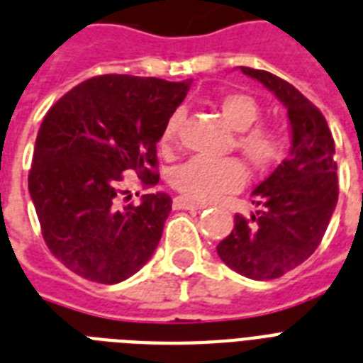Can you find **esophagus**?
<instances>
[{
    "instance_id": "34e87169",
    "label": "esophagus",
    "mask_w": 363,
    "mask_h": 363,
    "mask_svg": "<svg viewBox=\"0 0 363 363\" xmlns=\"http://www.w3.org/2000/svg\"><path fill=\"white\" fill-rule=\"evenodd\" d=\"M207 205L205 203H196L191 201V199H186V197H175V201H173V208L177 211H199V208H205Z\"/></svg>"
}]
</instances>
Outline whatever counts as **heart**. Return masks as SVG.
<instances>
[{"instance_id": "1", "label": "heart", "mask_w": 363, "mask_h": 363, "mask_svg": "<svg viewBox=\"0 0 363 363\" xmlns=\"http://www.w3.org/2000/svg\"><path fill=\"white\" fill-rule=\"evenodd\" d=\"M218 110L231 130L237 132L235 147L255 169H264L279 160L284 152V141L278 132L270 126L252 125L261 117L257 100L244 93H229L218 102ZM182 113H175L167 119L160 134V147L172 151L177 141V132L181 126ZM246 172L235 158H207L194 156L173 172V186L191 201H207L220 194L235 191L242 186Z\"/></svg>"}]
</instances>
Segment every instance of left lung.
<instances>
[{"label": "left lung", "mask_w": 363, "mask_h": 363, "mask_svg": "<svg viewBox=\"0 0 363 363\" xmlns=\"http://www.w3.org/2000/svg\"><path fill=\"white\" fill-rule=\"evenodd\" d=\"M287 108L291 151L252 191L250 218L235 214V228L218 255L250 279H276L317 250L337 205L334 138L325 115L296 87L267 70L240 67Z\"/></svg>", "instance_id": "8db88e82"}]
</instances>
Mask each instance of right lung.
<instances>
[{
    "instance_id": "obj_1",
    "label": "right lung",
    "mask_w": 363,
    "mask_h": 363,
    "mask_svg": "<svg viewBox=\"0 0 363 363\" xmlns=\"http://www.w3.org/2000/svg\"><path fill=\"white\" fill-rule=\"evenodd\" d=\"M188 89L190 82L95 76L44 115L29 194L46 246L82 278L119 284L152 257L172 197L156 191L132 205L125 173L158 184L156 143Z\"/></svg>"
}]
</instances>
